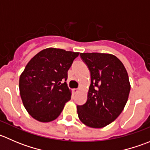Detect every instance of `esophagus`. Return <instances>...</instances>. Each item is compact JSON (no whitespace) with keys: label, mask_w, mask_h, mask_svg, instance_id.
I'll list each match as a JSON object with an SVG mask.
<instances>
[{"label":"esophagus","mask_w":150,"mask_h":150,"mask_svg":"<svg viewBox=\"0 0 150 150\" xmlns=\"http://www.w3.org/2000/svg\"><path fill=\"white\" fill-rule=\"evenodd\" d=\"M78 91H78V89H77V88H73V89H72V93H75H75H78Z\"/></svg>","instance_id":"34e87169"}]
</instances>
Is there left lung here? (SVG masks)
I'll return each instance as SVG.
<instances>
[{"label":"left lung","mask_w":150,"mask_h":150,"mask_svg":"<svg viewBox=\"0 0 150 150\" xmlns=\"http://www.w3.org/2000/svg\"><path fill=\"white\" fill-rule=\"evenodd\" d=\"M91 72L87 101L77 106L80 120L87 126L101 128L114 121L123 110L131 84L128 72L111 54L81 53Z\"/></svg>","instance_id":"1"}]
</instances>
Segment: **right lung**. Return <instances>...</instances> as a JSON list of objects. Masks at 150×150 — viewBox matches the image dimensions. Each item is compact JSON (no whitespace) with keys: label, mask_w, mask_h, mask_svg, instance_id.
I'll use <instances>...</instances> for the list:
<instances>
[{"label":"right lung","mask_w":150,"mask_h":150,"mask_svg":"<svg viewBox=\"0 0 150 150\" xmlns=\"http://www.w3.org/2000/svg\"><path fill=\"white\" fill-rule=\"evenodd\" d=\"M79 53L48 48L35 55L19 78V93L24 107L34 119L48 122L57 119L71 90L66 82L67 71Z\"/></svg>","instance_id":"obj_1"}]
</instances>
